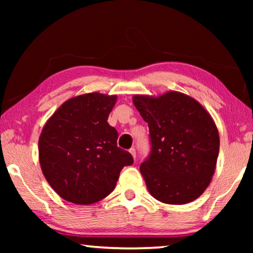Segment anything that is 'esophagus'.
Here are the masks:
<instances>
[{
  "mask_svg": "<svg viewBox=\"0 0 253 253\" xmlns=\"http://www.w3.org/2000/svg\"><path fill=\"white\" fill-rule=\"evenodd\" d=\"M129 153L131 154V155H132V157H134V158H136V149H135L134 147H131V148L129 149Z\"/></svg>",
  "mask_w": 253,
  "mask_h": 253,
  "instance_id": "obj_1",
  "label": "esophagus"
}]
</instances>
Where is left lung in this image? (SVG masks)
<instances>
[{"mask_svg":"<svg viewBox=\"0 0 253 253\" xmlns=\"http://www.w3.org/2000/svg\"><path fill=\"white\" fill-rule=\"evenodd\" d=\"M132 102L148 124L151 151L139 169L149 193L168 204L196 200L211 182L219 155L213 119L193 98L176 91L134 96Z\"/></svg>","mask_w":253,"mask_h":253,"instance_id":"left-lung-1","label":"left lung"}]
</instances>
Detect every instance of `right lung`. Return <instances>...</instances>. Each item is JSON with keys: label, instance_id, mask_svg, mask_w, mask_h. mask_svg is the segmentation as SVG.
<instances>
[{"label": "right lung", "instance_id": "1", "mask_svg": "<svg viewBox=\"0 0 253 253\" xmlns=\"http://www.w3.org/2000/svg\"><path fill=\"white\" fill-rule=\"evenodd\" d=\"M116 96L92 92L67 100L42 129L39 158L50 186L66 201L90 204L116 186L131 154L117 146L118 132L107 119Z\"/></svg>", "mask_w": 253, "mask_h": 253}]
</instances>
